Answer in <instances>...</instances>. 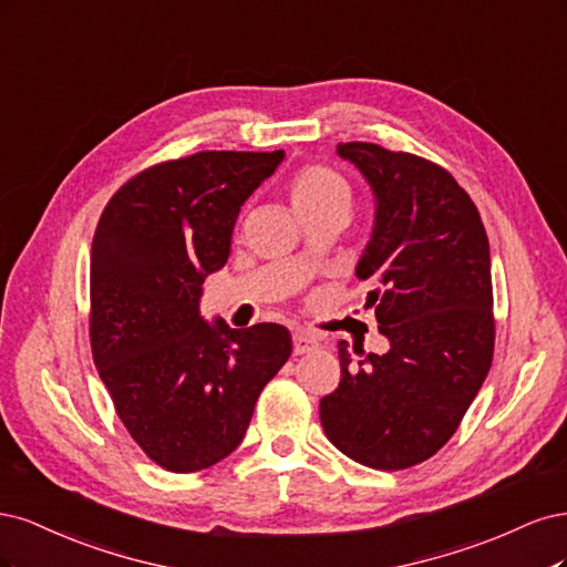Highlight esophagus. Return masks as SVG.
Masks as SVG:
<instances>
[{
  "mask_svg": "<svg viewBox=\"0 0 567 567\" xmlns=\"http://www.w3.org/2000/svg\"><path fill=\"white\" fill-rule=\"evenodd\" d=\"M295 353L297 355H301V353H310V351H316L318 346H320V341H318V337H313V334H308V332H303V330H297L295 332Z\"/></svg>",
  "mask_w": 567,
  "mask_h": 567,
  "instance_id": "1",
  "label": "esophagus"
}]
</instances>
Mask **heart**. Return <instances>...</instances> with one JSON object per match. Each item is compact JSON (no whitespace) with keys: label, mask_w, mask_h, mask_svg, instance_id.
Segmentation results:
<instances>
[{"label":"heart","mask_w":567,"mask_h":567,"mask_svg":"<svg viewBox=\"0 0 567 567\" xmlns=\"http://www.w3.org/2000/svg\"><path fill=\"white\" fill-rule=\"evenodd\" d=\"M291 205L299 214L316 212L324 207H349L351 186L337 169L324 164H310L303 167L289 186Z\"/></svg>","instance_id":"heart-1"}]
</instances>
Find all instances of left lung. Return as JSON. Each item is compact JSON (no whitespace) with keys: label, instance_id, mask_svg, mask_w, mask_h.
Wrapping results in <instances>:
<instances>
[{"label":"left lung","instance_id":"left-lung-1","mask_svg":"<svg viewBox=\"0 0 567 567\" xmlns=\"http://www.w3.org/2000/svg\"><path fill=\"white\" fill-rule=\"evenodd\" d=\"M337 155L368 181L374 224L355 278L370 282L386 353L339 341L341 381L320 400L330 443L398 471L429 460L460 426L495 351L489 245L476 205L437 164L374 143Z\"/></svg>","mask_w":567,"mask_h":567}]
</instances>
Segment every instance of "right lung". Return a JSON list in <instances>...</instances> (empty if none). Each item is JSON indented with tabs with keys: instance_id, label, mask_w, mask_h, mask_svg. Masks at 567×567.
<instances>
[{
	"instance_id": "1",
	"label": "right lung",
	"mask_w": 567,
	"mask_h": 567,
	"mask_svg": "<svg viewBox=\"0 0 567 567\" xmlns=\"http://www.w3.org/2000/svg\"><path fill=\"white\" fill-rule=\"evenodd\" d=\"M285 151L197 153L124 184L91 245V351L126 431L174 473L243 443L254 405L291 353L289 330H233L199 310L230 257L243 205Z\"/></svg>"
}]
</instances>
